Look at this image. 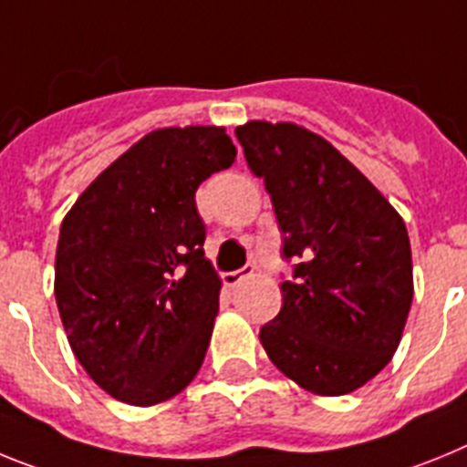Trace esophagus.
<instances>
[{"label": "esophagus", "mask_w": 467, "mask_h": 467, "mask_svg": "<svg viewBox=\"0 0 467 467\" xmlns=\"http://www.w3.org/2000/svg\"><path fill=\"white\" fill-rule=\"evenodd\" d=\"M251 275H254V267H239V270H233V273H225L223 275V282H225V286H237L239 282H244V279H249Z\"/></svg>", "instance_id": "obj_1"}]
</instances>
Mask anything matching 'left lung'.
I'll return each instance as SVG.
<instances>
[{"label": "left lung", "instance_id": "left-lung-1", "mask_svg": "<svg viewBox=\"0 0 467 467\" xmlns=\"http://www.w3.org/2000/svg\"><path fill=\"white\" fill-rule=\"evenodd\" d=\"M301 258L282 282V310L261 329L270 362L303 390L338 397L390 362L413 301L407 225L352 161L294 121L234 129Z\"/></svg>", "mask_w": 467, "mask_h": 467}]
</instances>
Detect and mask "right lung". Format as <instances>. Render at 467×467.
Returning <instances> with one entry per match:
<instances>
[{
  "mask_svg": "<svg viewBox=\"0 0 467 467\" xmlns=\"http://www.w3.org/2000/svg\"><path fill=\"white\" fill-rule=\"evenodd\" d=\"M234 157L225 127L155 129L60 223L54 294L65 334L119 402H166L204 362L223 284L202 249L194 192Z\"/></svg>",
  "mask_w": 467,
  "mask_h": 467,
  "instance_id": "obj_1",
  "label": "right lung"
}]
</instances>
